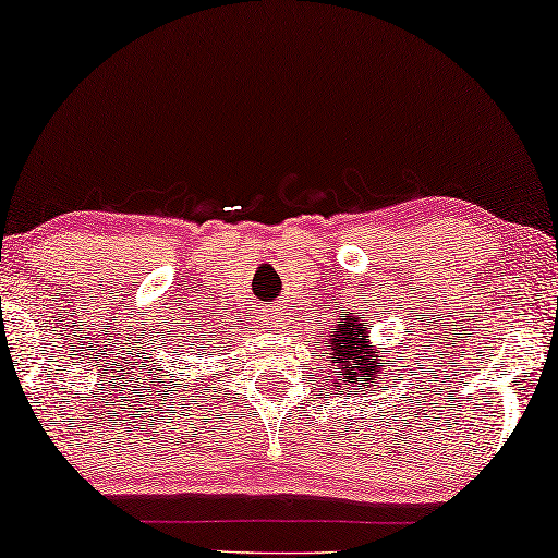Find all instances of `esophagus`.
Wrapping results in <instances>:
<instances>
[{
	"mask_svg": "<svg viewBox=\"0 0 558 558\" xmlns=\"http://www.w3.org/2000/svg\"><path fill=\"white\" fill-rule=\"evenodd\" d=\"M286 323V315H282V307H268V311L263 313V325L265 327H282Z\"/></svg>",
	"mask_w": 558,
	"mask_h": 558,
	"instance_id": "1",
	"label": "esophagus"
}]
</instances>
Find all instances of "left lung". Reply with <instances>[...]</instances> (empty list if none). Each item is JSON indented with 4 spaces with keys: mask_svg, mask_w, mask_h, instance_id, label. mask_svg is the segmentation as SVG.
Listing matches in <instances>:
<instances>
[{
    "mask_svg": "<svg viewBox=\"0 0 558 558\" xmlns=\"http://www.w3.org/2000/svg\"><path fill=\"white\" fill-rule=\"evenodd\" d=\"M335 323L325 327L320 335V350L315 357L325 360L327 377H330V387L327 390L342 397H350L352 392H365L369 387L383 379V375L390 373L395 367V360L387 355V348H377L369 338L373 325L355 311H335Z\"/></svg>",
    "mask_w": 558,
    "mask_h": 558,
    "instance_id": "left-lung-1",
    "label": "left lung"
}]
</instances>
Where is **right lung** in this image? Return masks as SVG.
<instances>
[{"mask_svg": "<svg viewBox=\"0 0 558 558\" xmlns=\"http://www.w3.org/2000/svg\"><path fill=\"white\" fill-rule=\"evenodd\" d=\"M208 332H214V330H208ZM216 338H214V335H206V338H203V340H198L196 344H193V348H191V352H193V355H203V357H208L210 355V348H216V344L218 342H214ZM201 379V377H198ZM198 379H196V383H198Z\"/></svg>", "mask_w": 558, "mask_h": 558, "instance_id": "add662e5", "label": "right lung"}]
</instances>
